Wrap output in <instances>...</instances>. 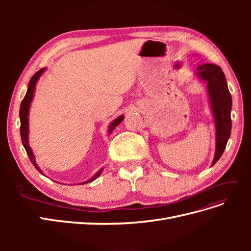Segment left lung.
<instances>
[{
    "label": "left lung",
    "instance_id": "1",
    "mask_svg": "<svg viewBox=\"0 0 251 251\" xmlns=\"http://www.w3.org/2000/svg\"><path fill=\"white\" fill-rule=\"evenodd\" d=\"M197 75L207 83V93L216 124V153L214 165L226 148L231 132V95L221 68L215 64H204L197 68Z\"/></svg>",
    "mask_w": 251,
    "mask_h": 251
}]
</instances>
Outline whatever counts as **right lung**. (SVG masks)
I'll use <instances>...</instances> for the list:
<instances>
[{
	"instance_id": "add662e5",
	"label": "right lung",
	"mask_w": 251,
	"mask_h": 251,
	"mask_svg": "<svg viewBox=\"0 0 251 251\" xmlns=\"http://www.w3.org/2000/svg\"><path fill=\"white\" fill-rule=\"evenodd\" d=\"M45 71V68H43V69L37 71L33 76L31 77V79H30L29 83H28V90H27V93L24 97V100H22L21 102V107H20V119H21V127H20V134H21V139H22V143L23 146H24L26 151H27V155L30 159V161L32 162V164L34 165V168L39 171L41 174L42 171L39 169V166H37V164L35 163V158H34V155L32 153L31 149H30L29 144H28V132H29V126H28V115H29V108H30V103H31L32 100H33V95H34V90H35V85L37 80H39V78L41 77V75L44 73ZM124 120V115H121L119 117H117L115 120L113 121V123L110 125L109 126V133H112V131L115 128L121 121ZM101 171H98L93 177H91L89 180L82 182V183L80 184H86V183H89V182H92L94 181L101 174Z\"/></svg>"
}]
</instances>
